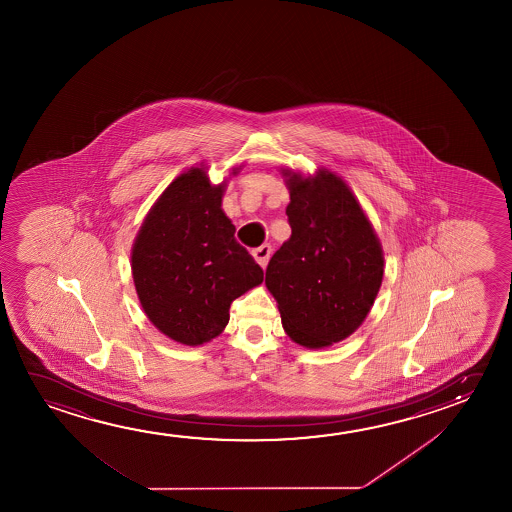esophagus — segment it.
I'll return each mask as SVG.
<instances>
[{"mask_svg":"<svg viewBox=\"0 0 512 512\" xmlns=\"http://www.w3.org/2000/svg\"><path fill=\"white\" fill-rule=\"evenodd\" d=\"M271 253H273V248H271L269 244H262V246H259V248H255V250H253V257H255V260L259 262L262 268H266V266H268Z\"/></svg>","mask_w":512,"mask_h":512,"instance_id":"esophagus-1","label":"esophagus"}]
</instances>
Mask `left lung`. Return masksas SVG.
<instances>
[{"label": "left lung", "mask_w": 512, "mask_h": 512, "mask_svg": "<svg viewBox=\"0 0 512 512\" xmlns=\"http://www.w3.org/2000/svg\"><path fill=\"white\" fill-rule=\"evenodd\" d=\"M292 234L269 260L266 287L296 344L321 349L360 328L383 282L385 257L369 218L339 175L282 170Z\"/></svg>", "instance_id": "1"}]
</instances>
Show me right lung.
<instances>
[{"label":"right lung","instance_id":"obj_1","mask_svg":"<svg viewBox=\"0 0 512 512\" xmlns=\"http://www.w3.org/2000/svg\"><path fill=\"white\" fill-rule=\"evenodd\" d=\"M225 186L211 184L204 165L191 166L152 205L134 239L131 269L143 312L184 346L218 337L232 301L264 280L221 209Z\"/></svg>","mask_w":512,"mask_h":512}]
</instances>
